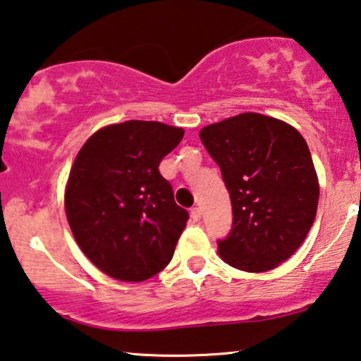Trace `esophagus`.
Instances as JSON below:
<instances>
[{
    "mask_svg": "<svg viewBox=\"0 0 361 361\" xmlns=\"http://www.w3.org/2000/svg\"><path fill=\"white\" fill-rule=\"evenodd\" d=\"M190 215H191L192 222H199V220H201V209H199V207H192Z\"/></svg>",
    "mask_w": 361,
    "mask_h": 361,
    "instance_id": "obj_1",
    "label": "esophagus"
}]
</instances>
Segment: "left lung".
<instances>
[{
  "mask_svg": "<svg viewBox=\"0 0 361 361\" xmlns=\"http://www.w3.org/2000/svg\"><path fill=\"white\" fill-rule=\"evenodd\" d=\"M199 137L232 201V230L217 241L220 257L246 272L287 261L308 235L319 201L303 136L277 118L241 113L202 128Z\"/></svg>",
  "mask_w": 361,
  "mask_h": 361,
  "instance_id": "8db88e82",
  "label": "left lung"
}]
</instances>
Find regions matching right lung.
<instances>
[{"instance_id":"right-lung-1","label":"right lung","mask_w":361,"mask_h":361,"mask_svg":"<svg viewBox=\"0 0 361 361\" xmlns=\"http://www.w3.org/2000/svg\"><path fill=\"white\" fill-rule=\"evenodd\" d=\"M181 128L131 120L99 129L79 150L64 192L74 240L106 276L142 282L171 261L186 209L159 165Z\"/></svg>"}]
</instances>
